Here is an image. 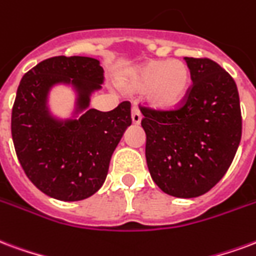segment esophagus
I'll return each mask as SVG.
<instances>
[{
  "instance_id": "obj_1",
  "label": "esophagus",
  "mask_w": 256,
  "mask_h": 256,
  "mask_svg": "<svg viewBox=\"0 0 256 256\" xmlns=\"http://www.w3.org/2000/svg\"><path fill=\"white\" fill-rule=\"evenodd\" d=\"M141 119H142V116H141L140 110H138L137 107H133V108H132V122H133V124H140V123H141Z\"/></svg>"
}]
</instances>
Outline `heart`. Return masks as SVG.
<instances>
[{
	"mask_svg": "<svg viewBox=\"0 0 256 256\" xmlns=\"http://www.w3.org/2000/svg\"><path fill=\"white\" fill-rule=\"evenodd\" d=\"M190 70L182 60H152L133 69L123 80L130 92L146 90L149 104L157 110L178 107L190 86Z\"/></svg>",
	"mask_w": 256,
	"mask_h": 256,
	"instance_id": "1",
	"label": "heart"
}]
</instances>
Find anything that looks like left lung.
I'll use <instances>...</instances> for the list:
<instances>
[{
    "instance_id": "obj_1",
    "label": "left lung",
    "mask_w": 256,
    "mask_h": 256,
    "mask_svg": "<svg viewBox=\"0 0 256 256\" xmlns=\"http://www.w3.org/2000/svg\"><path fill=\"white\" fill-rule=\"evenodd\" d=\"M191 85L172 111L141 107L145 156L153 182L166 194L196 198L213 188L234 162L242 138L238 86L209 58L184 56Z\"/></svg>"
}]
</instances>
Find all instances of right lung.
<instances>
[{
    "label": "right lung",
    "mask_w": 256,
    "mask_h": 256,
    "mask_svg": "<svg viewBox=\"0 0 256 256\" xmlns=\"http://www.w3.org/2000/svg\"><path fill=\"white\" fill-rule=\"evenodd\" d=\"M103 68L90 56H52L27 72L12 108V138L28 179L46 196L81 200L94 196L108 172L110 160L132 124L130 103L102 112L90 108V94L102 90ZM72 84L76 90L74 118L50 115V88Z\"/></svg>",
    "instance_id": "right-lung-1"
}]
</instances>
